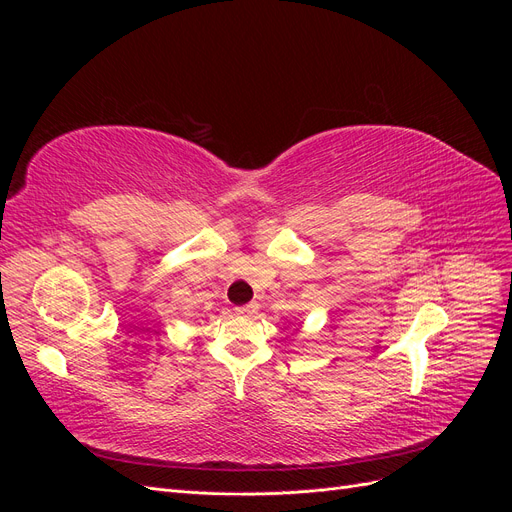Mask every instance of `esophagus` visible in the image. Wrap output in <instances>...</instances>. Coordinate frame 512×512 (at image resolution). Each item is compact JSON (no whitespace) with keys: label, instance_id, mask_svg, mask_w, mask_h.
<instances>
[{"label":"esophagus","instance_id":"34e87169","mask_svg":"<svg viewBox=\"0 0 512 512\" xmlns=\"http://www.w3.org/2000/svg\"><path fill=\"white\" fill-rule=\"evenodd\" d=\"M256 312H258V303H256V301L247 303V305H243V307H237V314H241V316H252V314H256Z\"/></svg>","mask_w":512,"mask_h":512}]
</instances>
